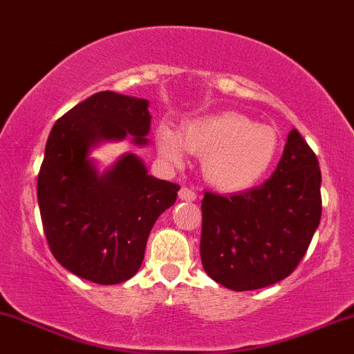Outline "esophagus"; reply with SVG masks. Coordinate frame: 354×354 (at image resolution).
<instances>
[{
  "label": "esophagus",
  "instance_id": "1",
  "mask_svg": "<svg viewBox=\"0 0 354 354\" xmlns=\"http://www.w3.org/2000/svg\"><path fill=\"white\" fill-rule=\"evenodd\" d=\"M178 195H180L181 200H185V201H193V200H196L195 189L189 188V186H183V188L180 189V193H178Z\"/></svg>",
  "mask_w": 354,
  "mask_h": 354
}]
</instances>
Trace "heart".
I'll use <instances>...</instances> for the list:
<instances>
[{
  "instance_id": "b5f03b06",
  "label": "heart",
  "mask_w": 354,
  "mask_h": 354,
  "mask_svg": "<svg viewBox=\"0 0 354 354\" xmlns=\"http://www.w3.org/2000/svg\"><path fill=\"white\" fill-rule=\"evenodd\" d=\"M156 141L159 154L174 166L183 162V147L203 156L205 180L223 192H242L257 185L281 151V138L274 127L257 124L239 112L189 120L180 138L169 127L161 126Z\"/></svg>"
}]
</instances>
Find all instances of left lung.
Instances as JSON below:
<instances>
[{
	"label": "left lung",
	"instance_id": "obj_1",
	"mask_svg": "<svg viewBox=\"0 0 354 354\" xmlns=\"http://www.w3.org/2000/svg\"><path fill=\"white\" fill-rule=\"evenodd\" d=\"M321 169L297 129L287 136L281 161L257 188L201 200L203 269L232 290H254L296 270L321 220Z\"/></svg>",
	"mask_w": 354,
	"mask_h": 354
}]
</instances>
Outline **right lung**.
I'll list each match as a JSON object with an SVG mask.
<instances>
[{
	"label": "right lung",
	"instance_id": "right-lung-1",
	"mask_svg": "<svg viewBox=\"0 0 354 354\" xmlns=\"http://www.w3.org/2000/svg\"><path fill=\"white\" fill-rule=\"evenodd\" d=\"M149 102L97 92L53 124L37 195L50 252L60 266L95 284L131 279L145 259L154 221L176 201L180 185L149 176L134 154L102 176L87 158L100 139L133 134L145 145Z\"/></svg>",
	"mask_w": 354,
	"mask_h": 354
}]
</instances>
